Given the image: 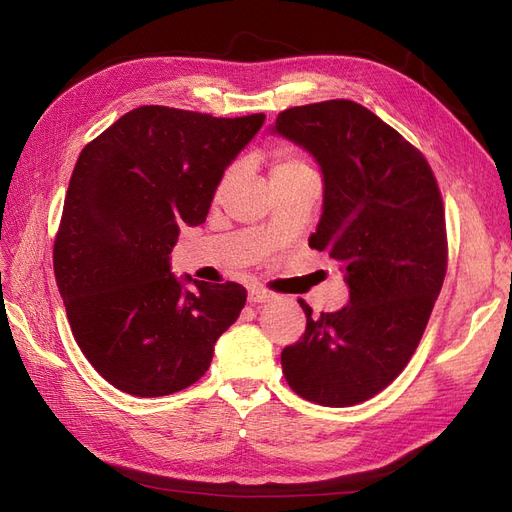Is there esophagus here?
Segmentation results:
<instances>
[{"label": "esophagus", "instance_id": "1", "mask_svg": "<svg viewBox=\"0 0 512 512\" xmlns=\"http://www.w3.org/2000/svg\"><path fill=\"white\" fill-rule=\"evenodd\" d=\"M247 301H250V303H269V301H273V294L265 288H252L250 292H247Z\"/></svg>", "mask_w": 512, "mask_h": 512}]
</instances>
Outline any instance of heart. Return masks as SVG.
Here are the masks:
<instances>
[{"label":"heart","mask_w":512,"mask_h":512,"mask_svg":"<svg viewBox=\"0 0 512 512\" xmlns=\"http://www.w3.org/2000/svg\"><path fill=\"white\" fill-rule=\"evenodd\" d=\"M299 166H305L301 160L288 156V153H277L275 156V162H273V170L271 175H280V173H286V170H292V168H299Z\"/></svg>","instance_id":"1"}]
</instances>
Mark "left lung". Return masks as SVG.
Returning a JSON list of instances; mask_svg holds the SVG:
<instances>
[{
  "label": "left lung",
  "mask_w": 512,
  "mask_h": 512,
  "mask_svg": "<svg viewBox=\"0 0 512 512\" xmlns=\"http://www.w3.org/2000/svg\"><path fill=\"white\" fill-rule=\"evenodd\" d=\"M271 134L312 156L322 173V215L309 247L344 273L346 307L312 316L284 348L294 393L320 406L361 404L389 386L421 342L446 273L444 207L427 160L404 136L352 100L294 106Z\"/></svg>",
  "instance_id": "obj_1"
}]
</instances>
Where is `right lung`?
Here are the masks:
<instances>
[{
  "mask_svg": "<svg viewBox=\"0 0 512 512\" xmlns=\"http://www.w3.org/2000/svg\"><path fill=\"white\" fill-rule=\"evenodd\" d=\"M265 115L211 117L141 106L76 160L53 250L76 344L98 374L134 397H162L205 376L245 288L170 271L179 228L211 200Z\"/></svg>",
  "mask_w": 512,
  "mask_h": 512,
  "instance_id": "right-lung-1",
  "label": "right lung"
}]
</instances>
